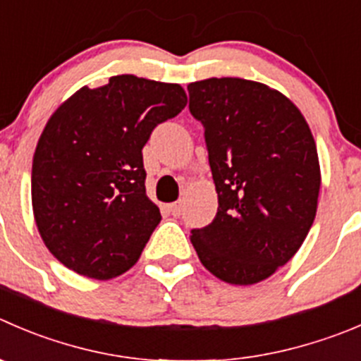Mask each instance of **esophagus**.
<instances>
[{
	"mask_svg": "<svg viewBox=\"0 0 361 361\" xmlns=\"http://www.w3.org/2000/svg\"><path fill=\"white\" fill-rule=\"evenodd\" d=\"M167 209H169V213L173 216H180L181 212H183V202H181V201L173 202V204L167 206Z\"/></svg>",
	"mask_w": 361,
	"mask_h": 361,
	"instance_id": "34e87169",
	"label": "esophagus"
}]
</instances>
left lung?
<instances>
[{"label":"left lung","instance_id":"1","mask_svg":"<svg viewBox=\"0 0 361 361\" xmlns=\"http://www.w3.org/2000/svg\"><path fill=\"white\" fill-rule=\"evenodd\" d=\"M204 127L219 209L190 241L209 274L233 286L271 277L298 252L316 219L321 167L302 111L255 80L188 84Z\"/></svg>","mask_w":361,"mask_h":361}]
</instances>
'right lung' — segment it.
<instances>
[{"label":"right lung","instance_id":"obj_1","mask_svg":"<svg viewBox=\"0 0 361 361\" xmlns=\"http://www.w3.org/2000/svg\"><path fill=\"white\" fill-rule=\"evenodd\" d=\"M185 106L180 84L125 73L80 87L52 113L33 155L31 204L61 264L109 281L139 261L162 220L146 195L142 148Z\"/></svg>","mask_w":361,"mask_h":361}]
</instances>
